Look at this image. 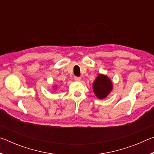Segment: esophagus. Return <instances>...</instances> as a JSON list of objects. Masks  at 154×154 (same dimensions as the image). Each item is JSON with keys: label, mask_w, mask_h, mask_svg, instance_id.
Listing matches in <instances>:
<instances>
[{"label": "esophagus", "mask_w": 154, "mask_h": 154, "mask_svg": "<svg viewBox=\"0 0 154 154\" xmlns=\"http://www.w3.org/2000/svg\"><path fill=\"white\" fill-rule=\"evenodd\" d=\"M74 79H75V81H76V82H81V80H82V79H81V78L79 77H75Z\"/></svg>", "instance_id": "34e87169"}]
</instances>
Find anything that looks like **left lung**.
I'll return each instance as SVG.
<instances>
[{
    "instance_id": "obj_1",
    "label": "left lung",
    "mask_w": 154,
    "mask_h": 154,
    "mask_svg": "<svg viewBox=\"0 0 154 154\" xmlns=\"http://www.w3.org/2000/svg\"><path fill=\"white\" fill-rule=\"evenodd\" d=\"M113 89L111 79L105 75H98L93 83V90L96 97L99 99L105 98Z\"/></svg>"
}]
</instances>
